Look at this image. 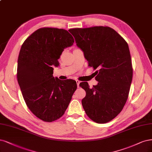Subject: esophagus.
<instances>
[{
  "instance_id": "1",
  "label": "esophagus",
  "mask_w": 152,
  "mask_h": 152,
  "mask_svg": "<svg viewBox=\"0 0 152 152\" xmlns=\"http://www.w3.org/2000/svg\"><path fill=\"white\" fill-rule=\"evenodd\" d=\"M76 82H77V87L78 88L80 86H79V84H80V82L79 81V80H76Z\"/></svg>"
}]
</instances>
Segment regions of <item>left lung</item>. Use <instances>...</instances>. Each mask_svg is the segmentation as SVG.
I'll return each mask as SVG.
<instances>
[{"label":"left lung","instance_id":"obj_1","mask_svg":"<svg viewBox=\"0 0 152 152\" xmlns=\"http://www.w3.org/2000/svg\"><path fill=\"white\" fill-rule=\"evenodd\" d=\"M83 53L88 66L98 69L96 86H80L86 92L82 100L86 113L97 123L111 121L122 111L128 97L133 77L127 43L109 27L95 26L69 30Z\"/></svg>","mask_w":152,"mask_h":152}]
</instances>
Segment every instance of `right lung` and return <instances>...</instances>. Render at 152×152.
Returning a JSON list of instances; mask_svg holds the SVG:
<instances>
[{"mask_svg": "<svg viewBox=\"0 0 152 152\" xmlns=\"http://www.w3.org/2000/svg\"><path fill=\"white\" fill-rule=\"evenodd\" d=\"M74 43L66 30L43 28L31 34L20 50L17 77L20 91L31 111L44 121L61 117L77 89L75 80L53 75L62 52Z\"/></svg>", "mask_w": 152, "mask_h": 152, "instance_id": "add662e5", "label": "right lung"}]
</instances>
